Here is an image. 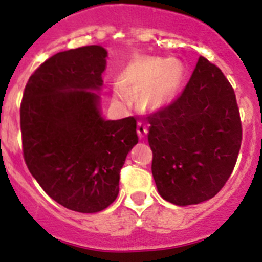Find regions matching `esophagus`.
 Segmentation results:
<instances>
[{
  "label": "esophagus",
  "mask_w": 262,
  "mask_h": 262,
  "mask_svg": "<svg viewBox=\"0 0 262 262\" xmlns=\"http://www.w3.org/2000/svg\"><path fill=\"white\" fill-rule=\"evenodd\" d=\"M148 133V128H147V124L144 122H138V135L140 139H144L145 135Z\"/></svg>",
  "instance_id": "34e87169"
}]
</instances>
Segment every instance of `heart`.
Returning a JSON list of instances; mask_svg holds the SVG:
<instances>
[{
    "label": "heart",
    "instance_id": "obj_1",
    "mask_svg": "<svg viewBox=\"0 0 262 262\" xmlns=\"http://www.w3.org/2000/svg\"><path fill=\"white\" fill-rule=\"evenodd\" d=\"M182 76V67L169 57L136 59L123 72L122 84L115 85L114 96L120 101H127L128 92L126 88L145 89L142 97L145 107L159 108L174 94L181 84Z\"/></svg>",
    "mask_w": 262,
    "mask_h": 262
}]
</instances>
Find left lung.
<instances>
[{
  "label": "left lung",
  "instance_id": "1",
  "mask_svg": "<svg viewBox=\"0 0 262 262\" xmlns=\"http://www.w3.org/2000/svg\"><path fill=\"white\" fill-rule=\"evenodd\" d=\"M157 191L177 206L219 193L235 168L242 123L235 92L222 71L201 56L182 94L148 117Z\"/></svg>",
  "mask_w": 262,
  "mask_h": 262
}]
</instances>
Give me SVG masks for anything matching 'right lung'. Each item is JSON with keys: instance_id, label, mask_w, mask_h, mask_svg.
<instances>
[{"instance_id": "add662e5", "label": "right lung", "mask_w": 262, "mask_h": 262, "mask_svg": "<svg viewBox=\"0 0 262 262\" xmlns=\"http://www.w3.org/2000/svg\"><path fill=\"white\" fill-rule=\"evenodd\" d=\"M107 51L86 46L46 60L20 103L23 156L41 189L72 211L94 214L114 202L119 172L138 143L136 119L101 111Z\"/></svg>"}]
</instances>
